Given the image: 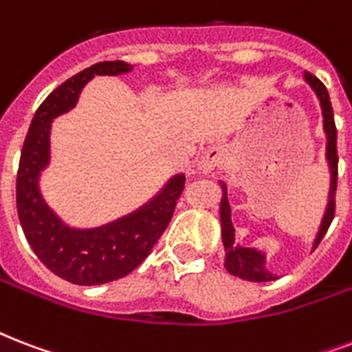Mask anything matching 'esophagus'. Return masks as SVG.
Here are the masks:
<instances>
[{
	"instance_id": "34e87169",
	"label": "esophagus",
	"mask_w": 352,
	"mask_h": 352,
	"mask_svg": "<svg viewBox=\"0 0 352 352\" xmlns=\"http://www.w3.org/2000/svg\"><path fill=\"white\" fill-rule=\"evenodd\" d=\"M226 160V151L219 144H212L206 151H204L203 159L199 160V171L201 173H208V171L219 168L225 164Z\"/></svg>"
}]
</instances>
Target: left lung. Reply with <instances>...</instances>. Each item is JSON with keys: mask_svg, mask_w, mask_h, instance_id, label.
<instances>
[{"mask_svg": "<svg viewBox=\"0 0 352 352\" xmlns=\"http://www.w3.org/2000/svg\"><path fill=\"white\" fill-rule=\"evenodd\" d=\"M305 82L312 87L320 98V106L323 113V129L327 135V160H329V171H331V190H329V204L323 215L322 226L318 232L316 239H314V248L320 245L323 235L327 234L329 226L334 219V210H336V186H338V149H336V124H334V113L331 106V98H329L327 87L320 82V80L311 73H305ZM223 186V199H221V228H223V245H225V268L232 276H237L246 281H274L278 279L272 272H268L265 267V254L256 248H245L235 243L234 225H232V210L228 197H226V186L225 182H221Z\"/></svg>", "mask_w": 352, "mask_h": 352, "instance_id": "obj_1", "label": "left lung"}]
</instances>
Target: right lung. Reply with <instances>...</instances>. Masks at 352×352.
<instances>
[{
    "label": "right lung",
    "mask_w": 352,
    "mask_h": 352,
    "mask_svg": "<svg viewBox=\"0 0 352 352\" xmlns=\"http://www.w3.org/2000/svg\"><path fill=\"white\" fill-rule=\"evenodd\" d=\"M127 71H131V65L120 60L100 62L58 85L34 113L21 149L16 179L19 223L38 259L69 283L102 285L133 272L164 234L184 190V175L179 173L137 212L89 230L65 225L41 197L38 181L49 164L52 118L76 106L84 85L95 74L117 76Z\"/></svg>",
    "instance_id": "obj_1"
}]
</instances>
